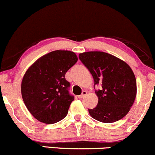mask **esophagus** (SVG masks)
Returning a JSON list of instances; mask_svg holds the SVG:
<instances>
[{"label": "esophagus", "instance_id": "obj_1", "mask_svg": "<svg viewBox=\"0 0 155 155\" xmlns=\"http://www.w3.org/2000/svg\"><path fill=\"white\" fill-rule=\"evenodd\" d=\"M86 94H87L86 91H83L82 92V94H81V95L78 96V98H79V99H83V98L84 97V96L86 95Z\"/></svg>", "mask_w": 155, "mask_h": 155}]
</instances>
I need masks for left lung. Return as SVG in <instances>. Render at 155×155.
<instances>
[{
	"mask_svg": "<svg viewBox=\"0 0 155 155\" xmlns=\"http://www.w3.org/2000/svg\"><path fill=\"white\" fill-rule=\"evenodd\" d=\"M79 59L94 80L99 101L95 108L88 109L90 115L101 123H111L124 117L135 101L137 87L135 74L124 61L102 51L79 54Z\"/></svg>",
	"mask_w": 155,
	"mask_h": 155,
	"instance_id": "8db88e82",
	"label": "left lung"
}]
</instances>
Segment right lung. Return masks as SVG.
Listing matches in <instances>:
<instances>
[{
    "mask_svg": "<svg viewBox=\"0 0 155 155\" xmlns=\"http://www.w3.org/2000/svg\"><path fill=\"white\" fill-rule=\"evenodd\" d=\"M78 61L75 53L56 50L45 54L27 69L21 85L25 106L38 121L53 124L64 119L74 100L64 76Z\"/></svg>",
    "mask_w": 155,
    "mask_h": 155,
    "instance_id": "right-lung-1",
    "label": "right lung"
}]
</instances>
